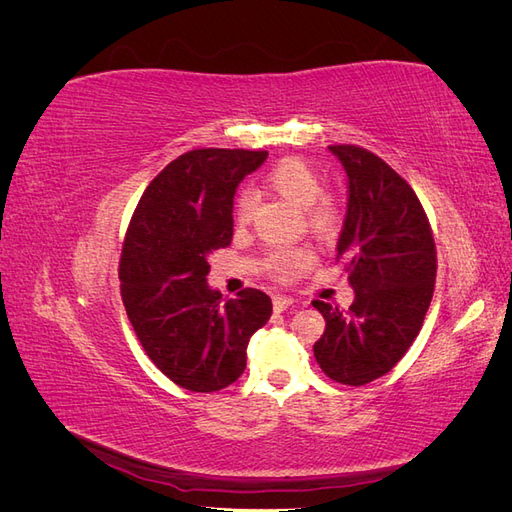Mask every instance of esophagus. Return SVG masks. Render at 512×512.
Instances as JSON below:
<instances>
[{"label": "esophagus", "instance_id": "esophagus-1", "mask_svg": "<svg viewBox=\"0 0 512 512\" xmlns=\"http://www.w3.org/2000/svg\"><path fill=\"white\" fill-rule=\"evenodd\" d=\"M292 305H294V299H290V297H282V294H277V297H273L275 312H286V309H290Z\"/></svg>", "mask_w": 512, "mask_h": 512}]
</instances>
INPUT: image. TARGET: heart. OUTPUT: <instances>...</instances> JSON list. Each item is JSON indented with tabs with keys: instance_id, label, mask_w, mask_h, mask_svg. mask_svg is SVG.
Returning <instances> with one entry per match:
<instances>
[{
	"instance_id": "obj_1",
	"label": "heart",
	"mask_w": 512,
	"mask_h": 512,
	"mask_svg": "<svg viewBox=\"0 0 512 512\" xmlns=\"http://www.w3.org/2000/svg\"><path fill=\"white\" fill-rule=\"evenodd\" d=\"M269 188L290 203L305 209V222L314 235L327 239L342 222V209L337 200L322 192V177L318 170L299 158H284L271 166L265 177ZM256 196L252 190H241L235 198V224L247 226L254 218ZM316 262V254L305 245L280 247L267 256L269 275L280 282H294L305 275Z\"/></svg>"
}]
</instances>
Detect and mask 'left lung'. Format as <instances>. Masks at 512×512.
Wrapping results in <instances>:
<instances>
[{"label":"left lung","instance_id":"left-lung-1","mask_svg":"<svg viewBox=\"0 0 512 512\" xmlns=\"http://www.w3.org/2000/svg\"><path fill=\"white\" fill-rule=\"evenodd\" d=\"M329 151L348 175L337 262L354 303H312L327 320L314 356L331 380L363 386L389 374L421 331L436 286V243L421 200L389 164L356 145Z\"/></svg>","mask_w":512,"mask_h":512}]
</instances>
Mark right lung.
I'll return each mask as SVG.
<instances>
[{
    "mask_svg": "<svg viewBox=\"0 0 512 512\" xmlns=\"http://www.w3.org/2000/svg\"><path fill=\"white\" fill-rule=\"evenodd\" d=\"M267 151L194 149L153 179L134 209L119 260L121 299L138 342L181 389H226L245 369L271 299L245 288L224 301L207 286L209 254L232 241L237 185Z\"/></svg>",
    "mask_w": 512,
    "mask_h": 512,
    "instance_id": "obj_1",
    "label": "right lung"
}]
</instances>
